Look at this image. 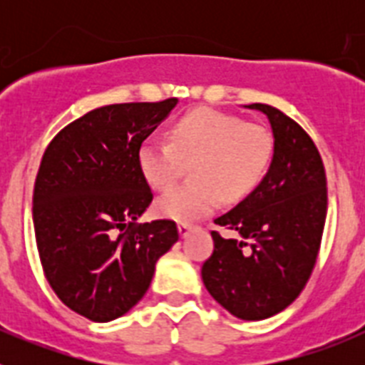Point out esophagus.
<instances>
[{
	"label": "esophagus",
	"mask_w": 365,
	"mask_h": 365,
	"mask_svg": "<svg viewBox=\"0 0 365 365\" xmlns=\"http://www.w3.org/2000/svg\"><path fill=\"white\" fill-rule=\"evenodd\" d=\"M192 228H193V225H190V222H179V234H180V237H186V235H188L190 232H192Z\"/></svg>",
	"instance_id": "esophagus-1"
}]
</instances>
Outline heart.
<instances>
[{
    "instance_id": "b5f03b06",
    "label": "heart",
    "mask_w": 365,
    "mask_h": 365,
    "mask_svg": "<svg viewBox=\"0 0 365 365\" xmlns=\"http://www.w3.org/2000/svg\"><path fill=\"white\" fill-rule=\"evenodd\" d=\"M170 143L146 140L138 148V168L155 190L172 188L191 164L192 182L172 190L155 212L175 221H195L215 210L222 197L237 201L259 186L270 166L274 140L265 125L201 108L170 128Z\"/></svg>"
}]
</instances>
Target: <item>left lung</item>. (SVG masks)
I'll return each mask as SVG.
<instances>
[{
  "label": "left lung",
  "mask_w": 365,
  "mask_h": 365,
  "mask_svg": "<svg viewBox=\"0 0 365 365\" xmlns=\"http://www.w3.org/2000/svg\"><path fill=\"white\" fill-rule=\"evenodd\" d=\"M269 117L274 157L247 199L214 219L237 240L212 230L214 252L201 276L212 298L241 320H265L305 289L320 252L327 215V177L307 131L269 104H250Z\"/></svg>",
  "instance_id": "1"
}]
</instances>
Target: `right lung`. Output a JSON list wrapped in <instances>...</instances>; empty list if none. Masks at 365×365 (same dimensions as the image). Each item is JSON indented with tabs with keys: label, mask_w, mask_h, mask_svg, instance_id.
I'll return each instance as SVG.
<instances>
[{
	"label": "right lung",
	"mask_w": 365,
	"mask_h": 365,
	"mask_svg": "<svg viewBox=\"0 0 365 365\" xmlns=\"http://www.w3.org/2000/svg\"><path fill=\"white\" fill-rule=\"evenodd\" d=\"M177 98L91 109L45 148L32 221L51 289L71 311L111 322L146 294L155 263L179 240L175 221L137 222L153 201L138 148Z\"/></svg>",
	"instance_id": "add662e5"
}]
</instances>
